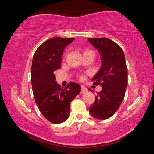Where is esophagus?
<instances>
[{
	"mask_svg": "<svg viewBox=\"0 0 154 154\" xmlns=\"http://www.w3.org/2000/svg\"><path fill=\"white\" fill-rule=\"evenodd\" d=\"M88 92V89L85 86H82V88H81V93L82 94H85Z\"/></svg>",
	"mask_w": 154,
	"mask_h": 154,
	"instance_id": "obj_1",
	"label": "esophagus"
}]
</instances>
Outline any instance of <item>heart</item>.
I'll return each instance as SVG.
<instances>
[{
	"mask_svg": "<svg viewBox=\"0 0 154 154\" xmlns=\"http://www.w3.org/2000/svg\"><path fill=\"white\" fill-rule=\"evenodd\" d=\"M88 52H93V51L92 50H90V49H85V50H84V51H83V54H85V53H88ZM93 53H94V52H93ZM79 79L80 80H83V75H79Z\"/></svg>",
	"mask_w": 154,
	"mask_h": 154,
	"instance_id": "obj_1",
	"label": "heart"
}]
</instances>
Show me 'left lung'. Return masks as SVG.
Listing matches in <instances>:
<instances>
[{
  "instance_id": "8db88e82",
  "label": "left lung",
  "mask_w": 154,
  "mask_h": 154,
  "mask_svg": "<svg viewBox=\"0 0 154 154\" xmlns=\"http://www.w3.org/2000/svg\"><path fill=\"white\" fill-rule=\"evenodd\" d=\"M88 40L98 49L102 58V66L92 78L94 84L100 85L102 90L95 96L90 113L96 119H106L118 111L124 100L128 84L126 59L120 47L108 38Z\"/></svg>"
}]
</instances>
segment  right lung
I'll return each instance as SVG.
<instances>
[{"label":"right lung","mask_w":154,"mask_h":154,"mask_svg":"<svg viewBox=\"0 0 154 154\" xmlns=\"http://www.w3.org/2000/svg\"><path fill=\"white\" fill-rule=\"evenodd\" d=\"M74 38L54 37L38 47L33 56L31 83L35 102L41 114L53 124L66 120L70 104L80 92V85L68 83L64 88L56 82L54 71L61 66L64 48Z\"/></svg>","instance_id":"right-lung-1"}]
</instances>
